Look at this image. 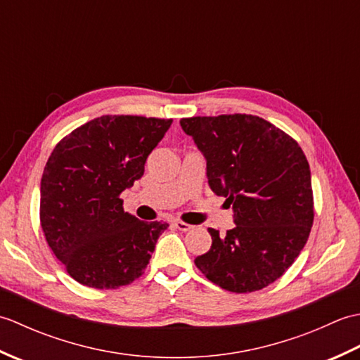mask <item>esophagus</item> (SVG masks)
Returning a JSON list of instances; mask_svg holds the SVG:
<instances>
[{"label":"esophagus","mask_w":360,"mask_h":360,"mask_svg":"<svg viewBox=\"0 0 360 360\" xmlns=\"http://www.w3.org/2000/svg\"><path fill=\"white\" fill-rule=\"evenodd\" d=\"M174 227L179 229V231H182V232L192 231V229H193L192 224H187V223H184V221H181V219H176L174 221Z\"/></svg>","instance_id":"1"}]
</instances>
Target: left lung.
<instances>
[{
	"label": "left lung",
	"instance_id": "1",
	"mask_svg": "<svg viewBox=\"0 0 360 360\" xmlns=\"http://www.w3.org/2000/svg\"><path fill=\"white\" fill-rule=\"evenodd\" d=\"M207 160L210 188L233 209L235 227L209 229L212 248L195 258L205 277L236 294L259 290L295 262L314 221L311 170L300 145L258 116L181 119Z\"/></svg>",
	"mask_w": 360,
	"mask_h": 360
}]
</instances>
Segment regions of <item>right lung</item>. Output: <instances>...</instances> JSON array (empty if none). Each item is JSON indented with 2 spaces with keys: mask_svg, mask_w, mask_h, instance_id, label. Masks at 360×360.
I'll list each match as a JSON object with an SVG mask.
<instances>
[{
  "mask_svg": "<svg viewBox=\"0 0 360 360\" xmlns=\"http://www.w3.org/2000/svg\"><path fill=\"white\" fill-rule=\"evenodd\" d=\"M172 122L102 116L75 128L51 153L41 176V229L80 285L117 289L143 274L168 224L129 215L120 193L142 178Z\"/></svg>",
  "mask_w": 360,
  "mask_h": 360,
  "instance_id": "right-lung-1",
  "label": "right lung"
}]
</instances>
